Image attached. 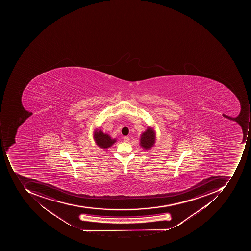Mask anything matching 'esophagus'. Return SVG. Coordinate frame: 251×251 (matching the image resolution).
Instances as JSON below:
<instances>
[{
    "mask_svg": "<svg viewBox=\"0 0 251 251\" xmlns=\"http://www.w3.org/2000/svg\"><path fill=\"white\" fill-rule=\"evenodd\" d=\"M123 140L125 143H128L129 140V138L127 137V136H125V137L123 138Z\"/></svg>",
    "mask_w": 251,
    "mask_h": 251,
    "instance_id": "34e87169",
    "label": "esophagus"
}]
</instances>
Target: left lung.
Returning <instances> with one entry per match:
<instances>
[{
    "instance_id": "left-lung-1",
    "label": "left lung",
    "mask_w": 251,
    "mask_h": 251,
    "mask_svg": "<svg viewBox=\"0 0 251 251\" xmlns=\"http://www.w3.org/2000/svg\"><path fill=\"white\" fill-rule=\"evenodd\" d=\"M155 136H154V132L153 131L151 128H148L146 131H145L141 135V139H140V146L145 149H150L152 147L154 144V140Z\"/></svg>"
}]
</instances>
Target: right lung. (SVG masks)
<instances>
[{
    "instance_id": "add662e5",
    "label": "right lung",
    "mask_w": 251,
    "mask_h": 251,
    "mask_svg": "<svg viewBox=\"0 0 251 251\" xmlns=\"http://www.w3.org/2000/svg\"><path fill=\"white\" fill-rule=\"evenodd\" d=\"M94 139H95L97 144L102 149L111 147L116 142V139H112L109 135L102 133L101 129L95 131Z\"/></svg>"
}]
</instances>
